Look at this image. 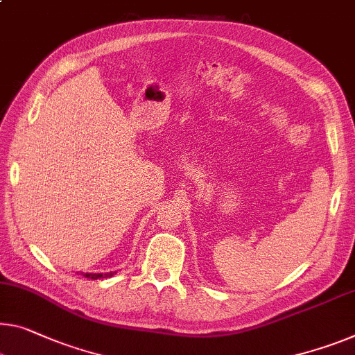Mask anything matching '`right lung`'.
Returning a JSON list of instances; mask_svg holds the SVG:
<instances>
[{"label": "right lung", "instance_id": "1", "mask_svg": "<svg viewBox=\"0 0 355 355\" xmlns=\"http://www.w3.org/2000/svg\"><path fill=\"white\" fill-rule=\"evenodd\" d=\"M114 275V272H107V275H101V272H98V275H92V272H85V277H90V279H100V277H111Z\"/></svg>", "mask_w": 355, "mask_h": 355}]
</instances>
